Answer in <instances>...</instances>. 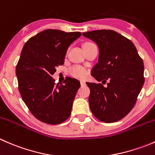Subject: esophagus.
Here are the masks:
<instances>
[{"instance_id":"34e87169","label":"esophagus","mask_w":155,"mask_h":155,"mask_svg":"<svg viewBox=\"0 0 155 155\" xmlns=\"http://www.w3.org/2000/svg\"><path fill=\"white\" fill-rule=\"evenodd\" d=\"M80 84H81V85H82V86H83V85H85V81H83V80H82V81H80Z\"/></svg>"}]
</instances>
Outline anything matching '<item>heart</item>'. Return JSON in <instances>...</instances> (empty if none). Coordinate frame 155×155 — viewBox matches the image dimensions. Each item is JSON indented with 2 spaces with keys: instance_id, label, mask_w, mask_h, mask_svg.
I'll return each mask as SVG.
<instances>
[{
  "instance_id": "1",
  "label": "heart",
  "mask_w": 155,
  "mask_h": 155,
  "mask_svg": "<svg viewBox=\"0 0 155 155\" xmlns=\"http://www.w3.org/2000/svg\"><path fill=\"white\" fill-rule=\"evenodd\" d=\"M68 73L73 77L83 79V78L86 77L87 70L86 69L82 66H74L69 69Z\"/></svg>"
}]
</instances>
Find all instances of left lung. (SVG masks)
<instances>
[{
    "label": "left lung",
    "instance_id": "8db88e82",
    "mask_svg": "<svg viewBox=\"0 0 155 155\" xmlns=\"http://www.w3.org/2000/svg\"><path fill=\"white\" fill-rule=\"evenodd\" d=\"M99 47L98 62L91 75L104 84L86 82L90 88L89 105L100 121L112 123L122 119L136 104L145 82L143 59L134 43L112 30H97L82 34Z\"/></svg>",
    "mask_w": 155,
    "mask_h": 155
}]
</instances>
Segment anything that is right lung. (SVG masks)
Returning <instances> with one entry per match:
<instances>
[{"mask_svg":"<svg viewBox=\"0 0 155 155\" xmlns=\"http://www.w3.org/2000/svg\"><path fill=\"white\" fill-rule=\"evenodd\" d=\"M81 35L47 29L31 37L21 50L15 68L18 91L32 115L42 122L58 124L70 117L80 82L68 77L63 84H56L51 76L64 63L70 45Z\"/></svg>","mask_w":155,"mask_h":155,"instance_id":"obj_1","label":"right lung"}]
</instances>
